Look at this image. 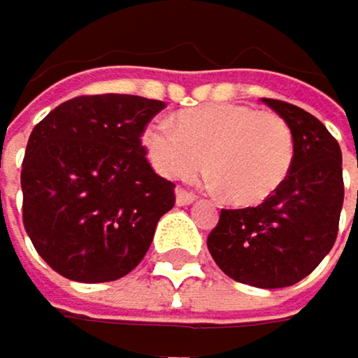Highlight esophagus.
Instances as JSON below:
<instances>
[{
    "mask_svg": "<svg viewBox=\"0 0 358 358\" xmlns=\"http://www.w3.org/2000/svg\"><path fill=\"white\" fill-rule=\"evenodd\" d=\"M195 201V195L193 193H189V191H185V189H178L176 191V203L178 206H189V203H193Z\"/></svg>",
    "mask_w": 358,
    "mask_h": 358,
    "instance_id": "34e87169",
    "label": "esophagus"
}]
</instances>
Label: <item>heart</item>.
<instances>
[{
  "label": "heart",
  "mask_w": 358,
  "mask_h": 358,
  "mask_svg": "<svg viewBox=\"0 0 358 358\" xmlns=\"http://www.w3.org/2000/svg\"><path fill=\"white\" fill-rule=\"evenodd\" d=\"M141 141L159 173L178 180L208 167L215 187L236 206H255L275 195L294 159L292 131L283 117L236 103L182 111L176 127L165 120L150 122Z\"/></svg>",
  "instance_id": "b5f03b06"
}]
</instances>
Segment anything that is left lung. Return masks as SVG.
<instances>
[{
	"label": "left lung",
	"mask_w": 358,
	"mask_h": 358,
	"mask_svg": "<svg viewBox=\"0 0 358 358\" xmlns=\"http://www.w3.org/2000/svg\"><path fill=\"white\" fill-rule=\"evenodd\" d=\"M262 103L292 131L290 173L255 208L221 210L208 251L234 281L271 290L299 283L333 249L343 178L339 143L318 117L283 101Z\"/></svg>",
	"instance_id": "left-lung-1"
}]
</instances>
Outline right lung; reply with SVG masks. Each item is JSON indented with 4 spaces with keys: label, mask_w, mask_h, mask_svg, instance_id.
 Segmentation results:
<instances>
[{
    "label": "right lung",
    "mask_w": 358,
    "mask_h": 358,
    "mask_svg": "<svg viewBox=\"0 0 358 358\" xmlns=\"http://www.w3.org/2000/svg\"><path fill=\"white\" fill-rule=\"evenodd\" d=\"M165 103L77 96L34 127L21 171L23 223L45 262L81 283L115 281L148 253L173 185L139 137Z\"/></svg>",
    "instance_id": "1"
}]
</instances>
